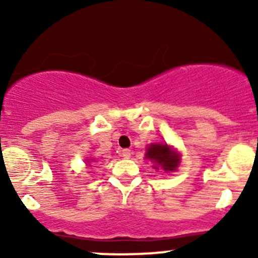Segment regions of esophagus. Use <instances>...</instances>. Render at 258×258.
I'll return each mask as SVG.
<instances>
[{
	"mask_svg": "<svg viewBox=\"0 0 258 258\" xmlns=\"http://www.w3.org/2000/svg\"><path fill=\"white\" fill-rule=\"evenodd\" d=\"M121 155H122V157L123 158H130L131 157V151L130 150H122V152H121Z\"/></svg>",
	"mask_w": 258,
	"mask_h": 258,
	"instance_id": "esophagus-1",
	"label": "esophagus"
}]
</instances>
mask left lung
<instances>
[{"mask_svg":"<svg viewBox=\"0 0 258 258\" xmlns=\"http://www.w3.org/2000/svg\"><path fill=\"white\" fill-rule=\"evenodd\" d=\"M146 158H148V160H151L152 162H155L158 167H162V170H165L166 172H173L179 162L177 153L173 152L166 144L151 145L150 147L147 148Z\"/></svg>","mask_w":258,"mask_h":258,"instance_id":"left-lung-1","label":"left lung"}]
</instances>
